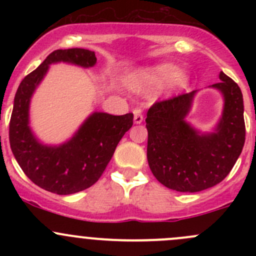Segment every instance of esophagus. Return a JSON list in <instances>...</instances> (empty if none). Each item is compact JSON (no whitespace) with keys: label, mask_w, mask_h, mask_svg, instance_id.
Listing matches in <instances>:
<instances>
[{"label":"esophagus","mask_w":256,"mask_h":256,"mask_svg":"<svg viewBox=\"0 0 256 256\" xmlns=\"http://www.w3.org/2000/svg\"><path fill=\"white\" fill-rule=\"evenodd\" d=\"M134 121H135V124H141L144 121L142 114H141L138 109H136L135 112H134Z\"/></svg>","instance_id":"obj_1"}]
</instances>
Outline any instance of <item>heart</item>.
<instances>
[{
	"instance_id": "b5f03b06",
	"label": "heart",
	"mask_w": 256,
	"mask_h": 256,
	"mask_svg": "<svg viewBox=\"0 0 256 256\" xmlns=\"http://www.w3.org/2000/svg\"><path fill=\"white\" fill-rule=\"evenodd\" d=\"M188 76L174 64H160L140 76V86L144 89H156L167 85L170 90H180L187 85Z\"/></svg>"
}]
</instances>
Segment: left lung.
<instances>
[{
    "instance_id": "1",
    "label": "left lung",
    "mask_w": 256,
    "mask_h": 256,
    "mask_svg": "<svg viewBox=\"0 0 256 256\" xmlns=\"http://www.w3.org/2000/svg\"><path fill=\"white\" fill-rule=\"evenodd\" d=\"M212 86L224 95L216 131L200 135L184 121L196 92L156 102L147 112V161L154 176L170 190L194 193L213 187L232 171L245 142L242 90L222 72Z\"/></svg>"
}]
</instances>
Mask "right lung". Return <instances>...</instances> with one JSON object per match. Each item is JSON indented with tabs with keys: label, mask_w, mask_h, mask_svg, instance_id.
<instances>
[{
	"label": "right lung",
	"mask_w": 256,
	"mask_h": 256,
	"mask_svg": "<svg viewBox=\"0 0 256 256\" xmlns=\"http://www.w3.org/2000/svg\"><path fill=\"white\" fill-rule=\"evenodd\" d=\"M56 62L88 68L96 63V56L89 49H58L24 76L14 96L10 120V144L20 167L34 184L56 194H73L92 187L102 177L118 141L132 126L134 115L95 112L66 144L59 147L40 144L28 128V106L48 66Z\"/></svg>",
	"instance_id": "add662e5"
}]
</instances>
